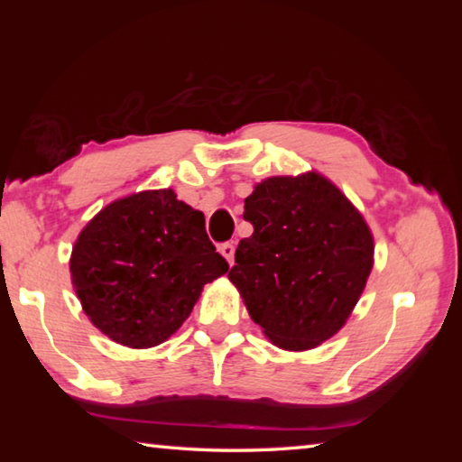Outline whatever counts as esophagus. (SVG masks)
I'll list each match as a JSON object with an SVG mask.
<instances>
[{"mask_svg":"<svg viewBox=\"0 0 462 462\" xmlns=\"http://www.w3.org/2000/svg\"><path fill=\"white\" fill-rule=\"evenodd\" d=\"M234 250H236V246L232 245V242H226V245L220 246V253L226 261H228L230 264H234Z\"/></svg>","mask_w":462,"mask_h":462,"instance_id":"1","label":"esophagus"}]
</instances>
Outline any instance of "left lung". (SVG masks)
<instances>
[{
  "label": "left lung",
  "mask_w": 462,
  "mask_h": 462,
  "mask_svg": "<svg viewBox=\"0 0 462 462\" xmlns=\"http://www.w3.org/2000/svg\"><path fill=\"white\" fill-rule=\"evenodd\" d=\"M253 236L240 240L228 279L254 324L303 353L346 324L373 269L363 214L330 179L310 171L269 177L245 199Z\"/></svg>",
  "instance_id": "obj_1"
}]
</instances>
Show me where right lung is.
<instances>
[{
  "mask_svg": "<svg viewBox=\"0 0 462 462\" xmlns=\"http://www.w3.org/2000/svg\"><path fill=\"white\" fill-rule=\"evenodd\" d=\"M71 281L97 330L128 348H151L189 318L203 285L228 271L201 212L173 189L120 198L75 240Z\"/></svg>",
  "mask_w": 462,
  "mask_h": 462,
  "instance_id": "right-lung-1",
  "label": "right lung"
}]
</instances>
